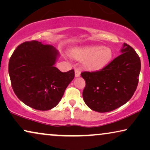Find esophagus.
<instances>
[{"label":"esophagus","mask_w":150,"mask_h":150,"mask_svg":"<svg viewBox=\"0 0 150 150\" xmlns=\"http://www.w3.org/2000/svg\"><path fill=\"white\" fill-rule=\"evenodd\" d=\"M80 75H81V71H80V70H79V69H75V77H79V76H80Z\"/></svg>","instance_id":"obj_1"}]
</instances>
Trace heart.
<instances>
[{"mask_svg":"<svg viewBox=\"0 0 150 150\" xmlns=\"http://www.w3.org/2000/svg\"><path fill=\"white\" fill-rule=\"evenodd\" d=\"M76 54L82 58H88L87 67L93 70H99L106 67L113 57V52L110 48L101 46H93L77 50Z\"/></svg>","mask_w":150,"mask_h":150,"instance_id":"1","label":"heart"}]
</instances>
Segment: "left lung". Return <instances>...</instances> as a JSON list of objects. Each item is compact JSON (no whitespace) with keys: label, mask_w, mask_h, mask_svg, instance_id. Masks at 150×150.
<instances>
[{"label":"left lung","mask_w":150,"mask_h":150,"mask_svg":"<svg viewBox=\"0 0 150 150\" xmlns=\"http://www.w3.org/2000/svg\"><path fill=\"white\" fill-rule=\"evenodd\" d=\"M121 53L100 71L81 73L86 81L83 101L94 111L106 112L118 108L131 99L137 89L140 57L126 43Z\"/></svg>","instance_id":"left-lung-1"}]
</instances>
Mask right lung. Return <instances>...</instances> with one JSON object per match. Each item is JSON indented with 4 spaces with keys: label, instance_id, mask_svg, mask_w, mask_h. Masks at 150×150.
I'll return each instance as SVG.
<instances>
[{
    "label": "right lung",
    "instance_id": "right-lung-1",
    "mask_svg": "<svg viewBox=\"0 0 150 150\" xmlns=\"http://www.w3.org/2000/svg\"><path fill=\"white\" fill-rule=\"evenodd\" d=\"M59 53L54 47L38 41L18 47L9 62L11 86L20 100L38 110L58 104L75 77L74 70L62 73L54 67Z\"/></svg>",
    "mask_w": 150,
    "mask_h": 150
}]
</instances>
